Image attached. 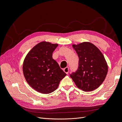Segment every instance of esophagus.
Returning <instances> with one entry per match:
<instances>
[{
  "label": "esophagus",
  "mask_w": 122,
  "mask_h": 122,
  "mask_svg": "<svg viewBox=\"0 0 122 122\" xmlns=\"http://www.w3.org/2000/svg\"><path fill=\"white\" fill-rule=\"evenodd\" d=\"M69 71V68H68V67H66V68H65L64 69V72H65L66 74H68Z\"/></svg>",
  "instance_id": "1"
}]
</instances>
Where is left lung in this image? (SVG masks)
<instances>
[{
	"instance_id": "obj_1",
	"label": "left lung",
	"mask_w": 122,
	"mask_h": 122,
	"mask_svg": "<svg viewBox=\"0 0 122 122\" xmlns=\"http://www.w3.org/2000/svg\"><path fill=\"white\" fill-rule=\"evenodd\" d=\"M72 47L79 57L78 70L70 76L79 89L92 91L101 86L108 72L103 54L93 44L85 42Z\"/></svg>"
}]
</instances>
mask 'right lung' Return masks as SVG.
Listing matches in <instances>:
<instances>
[{
    "label": "right lung",
    "instance_id": "add662e5",
    "mask_svg": "<svg viewBox=\"0 0 122 122\" xmlns=\"http://www.w3.org/2000/svg\"><path fill=\"white\" fill-rule=\"evenodd\" d=\"M57 46V44L41 42L33 47L24 58L23 72L25 80L33 89L42 94L56 90L67 75L52 58V53Z\"/></svg>",
    "mask_w": 122,
    "mask_h": 122
}]
</instances>
